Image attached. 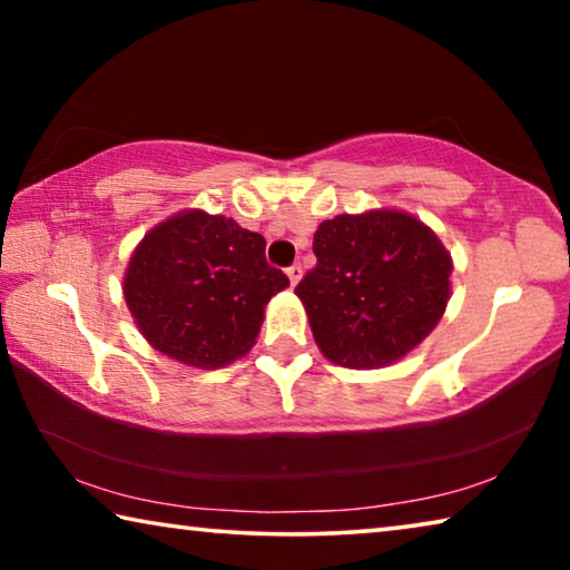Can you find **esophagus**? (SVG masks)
Instances as JSON below:
<instances>
[{
  "instance_id": "obj_1",
  "label": "esophagus",
  "mask_w": 570,
  "mask_h": 570,
  "mask_svg": "<svg viewBox=\"0 0 570 570\" xmlns=\"http://www.w3.org/2000/svg\"><path fill=\"white\" fill-rule=\"evenodd\" d=\"M286 276H288V282H292V286H296L298 278H302V264L288 266V268H286Z\"/></svg>"
}]
</instances>
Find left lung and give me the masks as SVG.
Returning <instances> with one entry per match:
<instances>
[{"instance_id": "obj_1", "label": "left lung", "mask_w": 570, "mask_h": 570, "mask_svg": "<svg viewBox=\"0 0 570 570\" xmlns=\"http://www.w3.org/2000/svg\"><path fill=\"white\" fill-rule=\"evenodd\" d=\"M316 266L296 286L326 360L380 370L428 340L450 302L452 256L397 208L342 214L316 228Z\"/></svg>"}]
</instances>
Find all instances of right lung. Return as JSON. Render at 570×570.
<instances>
[{
	"instance_id": "1",
	"label": "right lung",
	"mask_w": 570,
	"mask_h": 570,
	"mask_svg": "<svg viewBox=\"0 0 570 570\" xmlns=\"http://www.w3.org/2000/svg\"><path fill=\"white\" fill-rule=\"evenodd\" d=\"M264 248L262 234L200 208L153 226L122 278L125 304L153 350L198 370L244 356L266 304L288 286Z\"/></svg>"
}]
</instances>
